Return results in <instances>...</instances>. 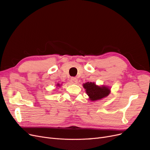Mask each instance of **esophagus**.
Instances as JSON below:
<instances>
[{
    "instance_id": "34e87169",
    "label": "esophagus",
    "mask_w": 150,
    "mask_h": 150,
    "mask_svg": "<svg viewBox=\"0 0 150 150\" xmlns=\"http://www.w3.org/2000/svg\"><path fill=\"white\" fill-rule=\"evenodd\" d=\"M71 82L72 84H77V83H78V79H77L76 78H72L71 79Z\"/></svg>"
}]
</instances>
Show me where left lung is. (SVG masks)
Wrapping results in <instances>:
<instances>
[{
    "label": "left lung",
    "mask_w": 150,
    "mask_h": 150,
    "mask_svg": "<svg viewBox=\"0 0 150 150\" xmlns=\"http://www.w3.org/2000/svg\"><path fill=\"white\" fill-rule=\"evenodd\" d=\"M83 87L86 89L87 94L91 101H96L101 99L108 96L110 93V89L105 86H96V84L91 82H88L83 84Z\"/></svg>",
    "instance_id": "obj_1"
}]
</instances>
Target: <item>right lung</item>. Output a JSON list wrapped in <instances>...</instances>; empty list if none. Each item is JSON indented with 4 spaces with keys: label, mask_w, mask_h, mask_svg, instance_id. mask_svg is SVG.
Listing matches in <instances>:
<instances>
[{
    "label": "right lung",
    "mask_w": 150,
    "mask_h": 150,
    "mask_svg": "<svg viewBox=\"0 0 150 150\" xmlns=\"http://www.w3.org/2000/svg\"><path fill=\"white\" fill-rule=\"evenodd\" d=\"M57 86H59V84H57Z\"/></svg>",
    "instance_id": "1"
}]
</instances>
